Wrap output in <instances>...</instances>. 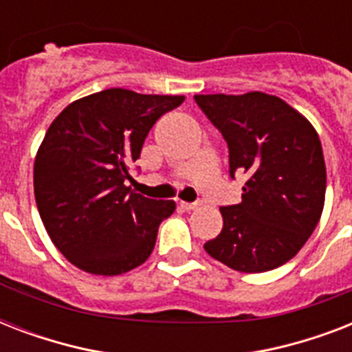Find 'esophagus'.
Returning <instances> with one entry per match:
<instances>
[{
	"label": "esophagus",
	"mask_w": 352,
	"mask_h": 352,
	"mask_svg": "<svg viewBox=\"0 0 352 352\" xmlns=\"http://www.w3.org/2000/svg\"><path fill=\"white\" fill-rule=\"evenodd\" d=\"M199 206V203H181V208H184L186 212H192V210H195Z\"/></svg>",
	"instance_id": "esophagus-1"
}]
</instances>
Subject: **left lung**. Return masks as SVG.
<instances>
[{"label":"left lung","instance_id":"1","mask_svg":"<svg viewBox=\"0 0 352 352\" xmlns=\"http://www.w3.org/2000/svg\"><path fill=\"white\" fill-rule=\"evenodd\" d=\"M228 146L230 177L245 171L239 204L221 206L223 230L204 250L239 272L281 267L322 217L325 162L311 122L278 96L195 95Z\"/></svg>","mask_w":352,"mask_h":352}]
</instances>
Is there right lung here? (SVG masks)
Wrapping results in <instances>:
<instances>
[{
	"mask_svg": "<svg viewBox=\"0 0 352 352\" xmlns=\"http://www.w3.org/2000/svg\"><path fill=\"white\" fill-rule=\"evenodd\" d=\"M184 96L106 89L69 104L34 160V195L56 248L89 274L117 276L153 252L175 203L131 192L126 181L149 129Z\"/></svg>",
	"mask_w": 352,
	"mask_h": 352,
	"instance_id": "obj_1",
	"label": "right lung"
}]
</instances>
